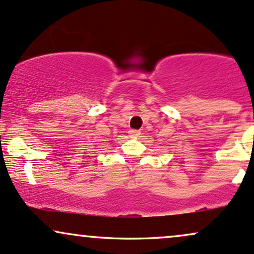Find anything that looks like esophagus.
Listing matches in <instances>:
<instances>
[{
	"label": "esophagus",
	"mask_w": 254,
	"mask_h": 254,
	"mask_svg": "<svg viewBox=\"0 0 254 254\" xmlns=\"http://www.w3.org/2000/svg\"><path fill=\"white\" fill-rule=\"evenodd\" d=\"M128 133H129V135L132 136V138H138V136L140 135V130H138V129H130Z\"/></svg>",
	"instance_id": "34e87169"
}]
</instances>
